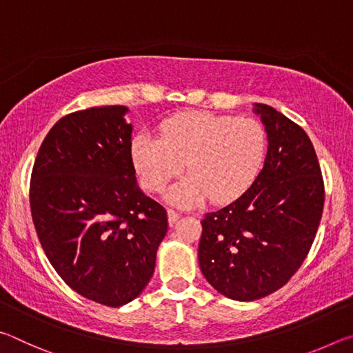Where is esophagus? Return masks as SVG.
I'll list each match as a JSON object with an SVG mask.
<instances>
[{
  "instance_id": "obj_1",
  "label": "esophagus",
  "mask_w": 353,
  "mask_h": 353,
  "mask_svg": "<svg viewBox=\"0 0 353 353\" xmlns=\"http://www.w3.org/2000/svg\"><path fill=\"white\" fill-rule=\"evenodd\" d=\"M181 218V214H179L176 210H172V208H168V223L170 225L176 224V221Z\"/></svg>"
}]
</instances>
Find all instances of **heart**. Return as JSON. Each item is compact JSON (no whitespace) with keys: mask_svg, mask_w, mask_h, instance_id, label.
<instances>
[{"mask_svg":"<svg viewBox=\"0 0 353 353\" xmlns=\"http://www.w3.org/2000/svg\"><path fill=\"white\" fill-rule=\"evenodd\" d=\"M160 139L139 134L132 141V159L149 191H162L182 171L168 199L177 205H194L205 199L230 202L259 177L268 152V134L249 117L185 112L160 124Z\"/></svg>","mask_w":353,"mask_h":353,"instance_id":"obj_1","label":"heart"}]
</instances>
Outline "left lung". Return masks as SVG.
Masks as SVG:
<instances>
[{"label": "left lung", "instance_id": "1", "mask_svg": "<svg viewBox=\"0 0 353 353\" xmlns=\"http://www.w3.org/2000/svg\"><path fill=\"white\" fill-rule=\"evenodd\" d=\"M268 134L265 165L232 204L201 221V271L234 301H256L288 282L310 252L324 210V181L312 140L299 124L254 104Z\"/></svg>", "mask_w": 353, "mask_h": 353}]
</instances>
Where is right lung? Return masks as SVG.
<instances>
[{"instance_id":"right-lung-1","label":"right lung","mask_w":353,"mask_h":353,"mask_svg":"<svg viewBox=\"0 0 353 353\" xmlns=\"http://www.w3.org/2000/svg\"><path fill=\"white\" fill-rule=\"evenodd\" d=\"M128 107L73 112L51 128L34 162L29 202L56 272L77 294L121 307L146 288L166 210L137 185Z\"/></svg>"}]
</instances>
